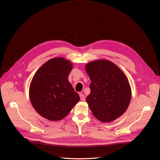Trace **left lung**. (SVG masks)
Here are the masks:
<instances>
[{
    "instance_id": "obj_1",
    "label": "left lung",
    "mask_w": 160,
    "mask_h": 160,
    "mask_svg": "<svg viewBox=\"0 0 160 160\" xmlns=\"http://www.w3.org/2000/svg\"><path fill=\"white\" fill-rule=\"evenodd\" d=\"M72 64L64 58L50 59L34 75L29 89L33 108L42 117L59 121L69 113L80 98L69 82Z\"/></svg>"
}]
</instances>
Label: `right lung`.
I'll use <instances>...</instances> for the list:
<instances>
[{
  "label": "right lung",
  "instance_id": "1",
  "mask_svg": "<svg viewBox=\"0 0 160 160\" xmlns=\"http://www.w3.org/2000/svg\"><path fill=\"white\" fill-rule=\"evenodd\" d=\"M86 71L91 79V93L86 101L95 117L102 122H110L123 115L132 96L123 72L106 60L89 62Z\"/></svg>",
  "mask_w": 160,
  "mask_h": 160
}]
</instances>
